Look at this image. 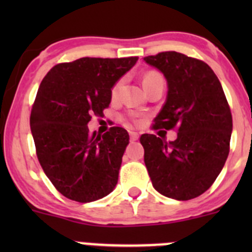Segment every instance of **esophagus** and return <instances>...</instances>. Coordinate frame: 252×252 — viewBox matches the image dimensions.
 Listing matches in <instances>:
<instances>
[{
  "mask_svg": "<svg viewBox=\"0 0 252 252\" xmlns=\"http://www.w3.org/2000/svg\"><path fill=\"white\" fill-rule=\"evenodd\" d=\"M129 136H130V141L134 142L139 139V134L135 131H129Z\"/></svg>",
  "mask_w": 252,
  "mask_h": 252,
  "instance_id": "34e87169",
  "label": "esophagus"
}]
</instances>
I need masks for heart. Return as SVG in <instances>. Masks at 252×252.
<instances>
[{
  "mask_svg": "<svg viewBox=\"0 0 252 252\" xmlns=\"http://www.w3.org/2000/svg\"><path fill=\"white\" fill-rule=\"evenodd\" d=\"M157 77H161V75L156 72H149L144 75V80H142V83H144V85H145L147 81L151 80V79H154V78H157ZM121 88H122V80H119L118 83H116V85L113 86V89H112V97H117V96H118L119 91H121Z\"/></svg>",
  "mask_w": 252,
  "mask_h": 252,
  "instance_id": "heart-1",
  "label": "heart"
}]
</instances>
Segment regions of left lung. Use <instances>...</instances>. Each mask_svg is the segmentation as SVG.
<instances>
[{
    "label": "left lung",
    "mask_w": 252,
    "mask_h": 252,
    "mask_svg": "<svg viewBox=\"0 0 252 252\" xmlns=\"http://www.w3.org/2000/svg\"><path fill=\"white\" fill-rule=\"evenodd\" d=\"M163 73L166 102L154 129H175L167 142L142 134L144 161L159 194L187 201L204 194L222 171L229 155L233 119L224 91L210 65L175 51L144 57Z\"/></svg>",
    "instance_id": "1"
}]
</instances>
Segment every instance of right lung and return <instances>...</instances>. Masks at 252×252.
<instances>
[{"label":"right lung","instance_id":"right-lung-1","mask_svg":"<svg viewBox=\"0 0 252 252\" xmlns=\"http://www.w3.org/2000/svg\"><path fill=\"white\" fill-rule=\"evenodd\" d=\"M138 57H83L56 64L42 79L30 114L37 159L67 199L91 202L113 191L128 131L112 126L90 133L91 116H102L112 88Z\"/></svg>","mask_w":252,"mask_h":252}]
</instances>
